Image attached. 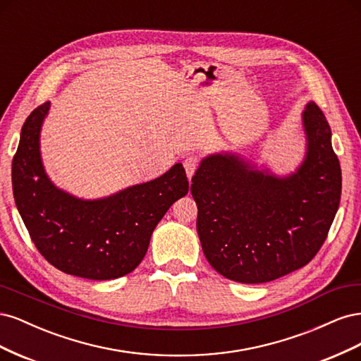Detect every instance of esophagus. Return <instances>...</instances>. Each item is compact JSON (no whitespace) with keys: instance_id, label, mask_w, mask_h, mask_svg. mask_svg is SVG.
<instances>
[{"instance_id":"1","label":"esophagus","mask_w":361,"mask_h":361,"mask_svg":"<svg viewBox=\"0 0 361 361\" xmlns=\"http://www.w3.org/2000/svg\"><path fill=\"white\" fill-rule=\"evenodd\" d=\"M199 164H200V158L195 157V155H191V157H187L183 161V167H185V171H187V176L191 179L192 174L195 173V170L199 169Z\"/></svg>"}]
</instances>
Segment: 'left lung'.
Listing matches in <instances>:
<instances>
[{
	"instance_id": "8db88e82",
	"label": "left lung",
	"mask_w": 361,
	"mask_h": 361,
	"mask_svg": "<svg viewBox=\"0 0 361 361\" xmlns=\"http://www.w3.org/2000/svg\"><path fill=\"white\" fill-rule=\"evenodd\" d=\"M302 126L305 158L286 178L235 154L206 157L192 176L203 253L228 280L253 285L286 276L307 265L329 235L341 203V164L314 102L305 105Z\"/></svg>"
}]
</instances>
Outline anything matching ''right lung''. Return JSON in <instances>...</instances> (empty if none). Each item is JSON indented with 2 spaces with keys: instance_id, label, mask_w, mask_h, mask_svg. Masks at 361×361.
<instances>
[{
  "instance_id": "right-lung-1",
  "label": "right lung",
  "mask_w": 361,
  "mask_h": 361,
  "mask_svg": "<svg viewBox=\"0 0 361 361\" xmlns=\"http://www.w3.org/2000/svg\"><path fill=\"white\" fill-rule=\"evenodd\" d=\"M49 102L32 111L20 130L12 162L16 207L39 253L66 274L113 280L146 256L152 232L190 183L180 162L162 176L97 200L76 199L47 176L40 128Z\"/></svg>"
}]
</instances>
